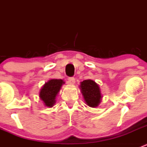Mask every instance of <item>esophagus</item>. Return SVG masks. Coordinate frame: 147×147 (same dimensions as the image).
<instances>
[{
  "mask_svg": "<svg viewBox=\"0 0 147 147\" xmlns=\"http://www.w3.org/2000/svg\"><path fill=\"white\" fill-rule=\"evenodd\" d=\"M67 83L69 84H71V85H72V84H74L75 83V80L74 78H68V81H67Z\"/></svg>",
  "mask_w": 147,
  "mask_h": 147,
  "instance_id": "34e87169",
  "label": "esophagus"
}]
</instances>
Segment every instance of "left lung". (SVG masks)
<instances>
[{
  "instance_id": "left-lung-1",
  "label": "left lung",
  "mask_w": 147,
  "mask_h": 147,
  "mask_svg": "<svg viewBox=\"0 0 147 147\" xmlns=\"http://www.w3.org/2000/svg\"><path fill=\"white\" fill-rule=\"evenodd\" d=\"M79 87L87 105L90 107H97L102 98L99 84L92 80H85L80 82Z\"/></svg>"
}]
</instances>
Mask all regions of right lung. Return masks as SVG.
Segmentation results:
<instances>
[{
	"mask_svg": "<svg viewBox=\"0 0 147 147\" xmlns=\"http://www.w3.org/2000/svg\"><path fill=\"white\" fill-rule=\"evenodd\" d=\"M65 82L60 79H50L41 87L39 97L45 107H53L56 102V97Z\"/></svg>",
	"mask_w": 147,
	"mask_h": 147,
	"instance_id": "right-lung-1",
	"label": "right lung"
}]
</instances>
